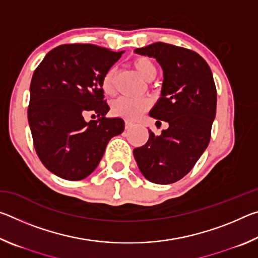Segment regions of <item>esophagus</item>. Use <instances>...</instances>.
<instances>
[{
    "mask_svg": "<svg viewBox=\"0 0 258 258\" xmlns=\"http://www.w3.org/2000/svg\"><path fill=\"white\" fill-rule=\"evenodd\" d=\"M133 126V123L132 121H130V120H125V128L126 130H128V128H131Z\"/></svg>",
    "mask_w": 258,
    "mask_h": 258,
    "instance_id": "esophagus-1",
    "label": "esophagus"
}]
</instances>
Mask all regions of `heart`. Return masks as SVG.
Masks as SVG:
<instances>
[{
	"label": "heart",
	"instance_id": "heart-1",
	"mask_svg": "<svg viewBox=\"0 0 258 258\" xmlns=\"http://www.w3.org/2000/svg\"><path fill=\"white\" fill-rule=\"evenodd\" d=\"M132 64L135 71L146 81H152L157 76V73H158L156 63L148 56H139V58L133 60ZM113 74H115V71L111 68L102 77L101 89L103 93L107 95H112L115 93ZM149 107L150 102L146 99H131L120 97L112 102L111 110L116 116L134 120L138 119L143 112H146Z\"/></svg>",
	"mask_w": 258,
	"mask_h": 258
}]
</instances>
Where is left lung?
<instances>
[{
	"label": "left lung",
	"instance_id": "left-lung-1",
	"mask_svg": "<svg viewBox=\"0 0 258 258\" xmlns=\"http://www.w3.org/2000/svg\"><path fill=\"white\" fill-rule=\"evenodd\" d=\"M135 53L155 58L163 68L161 97L150 116L168 123L133 150L147 180L169 184L185 176L206 150L216 115V86L208 63L197 52L157 42ZM160 123V121H157Z\"/></svg>",
	"mask_w": 258,
	"mask_h": 258
}]
</instances>
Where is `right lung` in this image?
I'll return each instance as SVG.
<instances>
[{"mask_svg": "<svg viewBox=\"0 0 258 258\" xmlns=\"http://www.w3.org/2000/svg\"><path fill=\"white\" fill-rule=\"evenodd\" d=\"M123 52L63 44L35 69L28 123L38 158L56 176L69 181L89 176L110 139L124 131L123 119L106 117L109 106L101 89L104 74ZM86 112H94L98 119L86 122Z\"/></svg>", "mask_w": 258, "mask_h": 258, "instance_id": "add662e5", "label": "right lung"}]
</instances>
